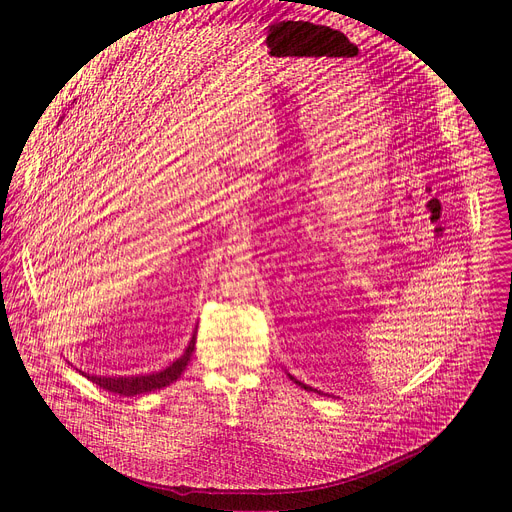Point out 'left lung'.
I'll use <instances>...</instances> for the list:
<instances>
[{"label": "left lung", "mask_w": 512, "mask_h": 512, "mask_svg": "<svg viewBox=\"0 0 512 512\" xmlns=\"http://www.w3.org/2000/svg\"><path fill=\"white\" fill-rule=\"evenodd\" d=\"M289 379H291V381H294V383H296V385H300V387H302V389H306V391H310V389H312V387H308V385H304V383H302V381H298V379H294V377H291V375H289ZM312 391H316V393H318V389H312Z\"/></svg>", "instance_id": "1"}]
</instances>
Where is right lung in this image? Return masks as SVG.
I'll list each match as a JSON object with an SVG mask.
<instances>
[{
  "label": "right lung",
  "instance_id": "obj_1",
  "mask_svg": "<svg viewBox=\"0 0 512 512\" xmlns=\"http://www.w3.org/2000/svg\"><path fill=\"white\" fill-rule=\"evenodd\" d=\"M62 121V117H60ZM194 346H196V330L184 350V354L180 358H176L170 367H166L164 371H158V373H150V375H131V377H97V375H89V373H83L89 381H93L95 385L103 387L105 391L109 393H115V395H125V397H133V395H141V393H152V391H158V389H164L168 387L170 383H174L176 379H180V375L186 371L188 362H190V356L194 352Z\"/></svg>",
  "mask_w": 512,
  "mask_h": 512
}]
</instances>
